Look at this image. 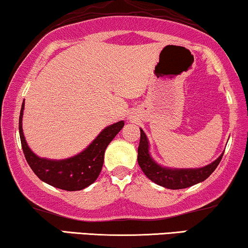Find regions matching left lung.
<instances>
[{
	"mask_svg": "<svg viewBox=\"0 0 248 248\" xmlns=\"http://www.w3.org/2000/svg\"><path fill=\"white\" fill-rule=\"evenodd\" d=\"M140 144L138 148V162L142 171L147 175L149 179L162 187L170 189H181L193 186L198 183L205 181L210 175L218 167L220 160L222 159L223 152L218 159L204 166L202 168L176 169L167 168L158 165L149 154V141L143 130H141Z\"/></svg>",
	"mask_w": 248,
	"mask_h": 248,
	"instance_id": "8db88e82",
	"label": "left lung"
}]
</instances>
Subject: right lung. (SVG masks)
Instances as JSON below:
<instances>
[{
	"label": "right lung",
	"mask_w": 248,
	"mask_h": 248,
	"mask_svg": "<svg viewBox=\"0 0 248 248\" xmlns=\"http://www.w3.org/2000/svg\"><path fill=\"white\" fill-rule=\"evenodd\" d=\"M23 101L19 117V133L26 160L40 181L64 191H81L93 184L99 176L107 145L124 126V121L105 127L86 150L63 160L39 158L27 144L22 131Z\"/></svg>",
	"instance_id": "add662e5"
}]
</instances>
